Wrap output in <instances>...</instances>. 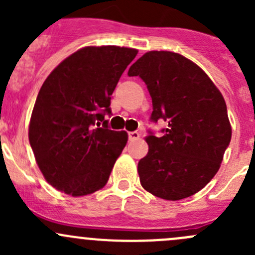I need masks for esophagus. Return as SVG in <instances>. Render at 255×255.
Listing matches in <instances>:
<instances>
[{
  "label": "esophagus",
  "mask_w": 255,
  "mask_h": 255,
  "mask_svg": "<svg viewBox=\"0 0 255 255\" xmlns=\"http://www.w3.org/2000/svg\"><path fill=\"white\" fill-rule=\"evenodd\" d=\"M128 138H129V140L138 139V138H139V133H138L137 130H133V132H128Z\"/></svg>",
  "instance_id": "34e87169"
}]
</instances>
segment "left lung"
I'll return each mask as SVG.
<instances>
[{"label": "left lung", "mask_w": 255, "mask_h": 255, "mask_svg": "<svg viewBox=\"0 0 255 255\" xmlns=\"http://www.w3.org/2000/svg\"><path fill=\"white\" fill-rule=\"evenodd\" d=\"M128 75L146 85L151 122H168L159 137L148 130V154L138 163L140 184L170 201L196 194L216 175L232 137L222 94L200 66L173 51L145 53Z\"/></svg>", "instance_id": "left-lung-1"}]
</instances>
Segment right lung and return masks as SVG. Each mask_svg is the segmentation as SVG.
<instances>
[{"label":"right lung","instance_id":"obj_1","mask_svg":"<svg viewBox=\"0 0 255 255\" xmlns=\"http://www.w3.org/2000/svg\"><path fill=\"white\" fill-rule=\"evenodd\" d=\"M138 50L86 47L50 73L35 100L29 143L45 180L71 196L102 189L128 140L110 129L111 95Z\"/></svg>","mask_w":255,"mask_h":255}]
</instances>
